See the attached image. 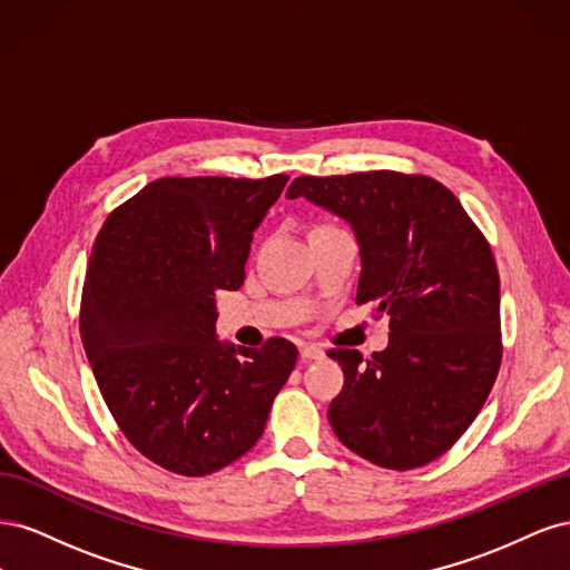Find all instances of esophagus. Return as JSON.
<instances>
[{
  "label": "esophagus",
  "mask_w": 570,
  "mask_h": 570,
  "mask_svg": "<svg viewBox=\"0 0 570 570\" xmlns=\"http://www.w3.org/2000/svg\"><path fill=\"white\" fill-rule=\"evenodd\" d=\"M299 356H302V361H321L325 356V352L318 347V344H302Z\"/></svg>",
  "instance_id": "obj_1"
}]
</instances>
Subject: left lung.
Wrapping results in <instances>:
<instances>
[{
  "label": "left lung",
  "instance_id": "left-lung-1",
  "mask_svg": "<svg viewBox=\"0 0 570 570\" xmlns=\"http://www.w3.org/2000/svg\"><path fill=\"white\" fill-rule=\"evenodd\" d=\"M297 197L350 223L361 256L356 304L390 316L387 347L368 361L327 352L344 373L327 421L344 446L383 469L435 461L475 421L502 364L488 239L425 176H302L287 187V199Z\"/></svg>",
  "mask_w": 570,
  "mask_h": 570
}]
</instances>
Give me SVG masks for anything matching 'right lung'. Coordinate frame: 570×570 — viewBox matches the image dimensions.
I'll return each mask as SVG.
<instances>
[{"instance_id": "obj_1", "label": "right lung", "mask_w": 570, "mask_h": 570, "mask_svg": "<svg viewBox=\"0 0 570 570\" xmlns=\"http://www.w3.org/2000/svg\"><path fill=\"white\" fill-rule=\"evenodd\" d=\"M287 176L161 178L107 218L85 273L80 337L101 396L137 452L209 475L262 438L297 347L216 335V292L245 283L254 230Z\"/></svg>"}]
</instances>
